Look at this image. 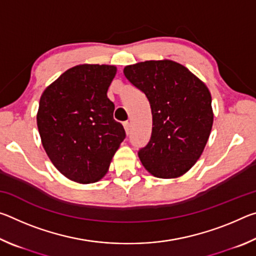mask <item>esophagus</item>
Wrapping results in <instances>:
<instances>
[{"instance_id": "esophagus-1", "label": "esophagus", "mask_w": 256, "mask_h": 256, "mask_svg": "<svg viewBox=\"0 0 256 256\" xmlns=\"http://www.w3.org/2000/svg\"><path fill=\"white\" fill-rule=\"evenodd\" d=\"M123 125H124L125 132H126V134H128V133H130V128H131V125H130V123H128V122H124V123H123Z\"/></svg>"}]
</instances>
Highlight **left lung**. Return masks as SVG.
I'll use <instances>...</instances> for the list:
<instances>
[{"label": "left lung", "instance_id": "1", "mask_svg": "<svg viewBox=\"0 0 256 256\" xmlns=\"http://www.w3.org/2000/svg\"><path fill=\"white\" fill-rule=\"evenodd\" d=\"M123 72L148 98L152 114L151 138L138 152L142 164L159 178L185 174L200 158L212 128L209 89L170 60H146Z\"/></svg>", "mask_w": 256, "mask_h": 256}]
</instances>
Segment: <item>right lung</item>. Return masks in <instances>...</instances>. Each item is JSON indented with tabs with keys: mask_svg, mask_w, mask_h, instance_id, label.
Segmentation results:
<instances>
[{
	"mask_svg": "<svg viewBox=\"0 0 256 256\" xmlns=\"http://www.w3.org/2000/svg\"><path fill=\"white\" fill-rule=\"evenodd\" d=\"M116 68L84 64L64 72L42 92L37 114L42 144L60 174L94 183L106 174L126 134L112 118L107 90Z\"/></svg>",
	"mask_w": 256,
	"mask_h": 256,
	"instance_id": "right-lung-1",
	"label": "right lung"
}]
</instances>
